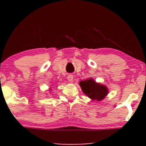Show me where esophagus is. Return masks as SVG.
<instances>
[{
    "instance_id": "esophagus-1",
    "label": "esophagus",
    "mask_w": 146,
    "mask_h": 146,
    "mask_svg": "<svg viewBox=\"0 0 146 146\" xmlns=\"http://www.w3.org/2000/svg\"><path fill=\"white\" fill-rule=\"evenodd\" d=\"M73 79H74L73 75H69L68 76V80L69 81V82H72L73 81Z\"/></svg>"
}]
</instances>
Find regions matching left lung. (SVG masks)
I'll list each match as a JSON object with an SVG mask.
<instances>
[{
  "instance_id": "left-lung-1",
  "label": "left lung",
  "mask_w": 146,
  "mask_h": 146,
  "mask_svg": "<svg viewBox=\"0 0 146 146\" xmlns=\"http://www.w3.org/2000/svg\"><path fill=\"white\" fill-rule=\"evenodd\" d=\"M79 85L83 93L92 100L100 102L104 99L109 93L107 86L95 82L91 78L80 81Z\"/></svg>"
}]
</instances>
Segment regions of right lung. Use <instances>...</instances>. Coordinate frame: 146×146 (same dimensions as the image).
<instances>
[{
	"instance_id": "add662e5",
	"label": "right lung",
	"mask_w": 146,
	"mask_h": 146,
	"mask_svg": "<svg viewBox=\"0 0 146 146\" xmlns=\"http://www.w3.org/2000/svg\"><path fill=\"white\" fill-rule=\"evenodd\" d=\"M49 91H51V88H49Z\"/></svg>"
}]
</instances>
